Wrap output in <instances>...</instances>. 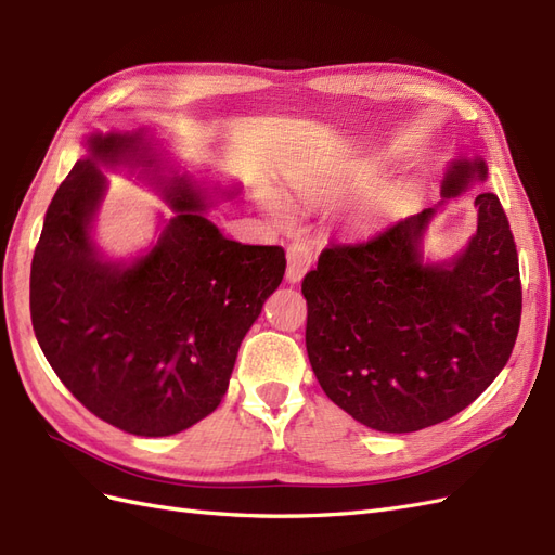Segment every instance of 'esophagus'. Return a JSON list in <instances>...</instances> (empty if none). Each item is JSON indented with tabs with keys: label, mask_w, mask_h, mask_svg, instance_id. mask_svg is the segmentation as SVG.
<instances>
[{
	"label": "esophagus",
	"mask_w": 555,
	"mask_h": 555,
	"mask_svg": "<svg viewBox=\"0 0 555 555\" xmlns=\"http://www.w3.org/2000/svg\"><path fill=\"white\" fill-rule=\"evenodd\" d=\"M312 266V247L306 241L292 243L287 249V280L289 282H300L308 273V268Z\"/></svg>",
	"instance_id": "1"
}]
</instances>
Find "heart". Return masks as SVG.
I'll use <instances>...</instances> for the list:
<instances>
[{
	"label": "heart",
	"instance_id": "b5f03b06",
	"mask_svg": "<svg viewBox=\"0 0 555 555\" xmlns=\"http://www.w3.org/2000/svg\"><path fill=\"white\" fill-rule=\"evenodd\" d=\"M268 208H271V215L275 217L278 222H287L289 220V210H287V206L282 204V201H271V206H268ZM365 210H373V206H367Z\"/></svg>",
	"mask_w": 555,
	"mask_h": 555
}]
</instances>
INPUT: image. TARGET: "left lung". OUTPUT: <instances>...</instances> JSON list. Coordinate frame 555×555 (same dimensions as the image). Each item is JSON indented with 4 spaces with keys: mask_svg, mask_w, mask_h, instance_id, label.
I'll return each mask as SVG.
<instances>
[{
    "mask_svg": "<svg viewBox=\"0 0 555 555\" xmlns=\"http://www.w3.org/2000/svg\"><path fill=\"white\" fill-rule=\"evenodd\" d=\"M486 162L449 166L442 196L486 180ZM477 233L459 257L424 263L426 208L365 243H331L304 278L306 347L324 393L367 428L414 433L475 402L509 361L520 278L507 215L475 198Z\"/></svg>",
    "mask_w": 555,
    "mask_h": 555,
    "instance_id": "left-lung-1",
    "label": "left lung"
}]
</instances>
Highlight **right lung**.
<instances>
[{
	"label": "right lung",
	"instance_id": "obj_1",
	"mask_svg": "<svg viewBox=\"0 0 555 555\" xmlns=\"http://www.w3.org/2000/svg\"><path fill=\"white\" fill-rule=\"evenodd\" d=\"M50 201L31 259L29 312L50 367L106 424L143 438L220 405L238 347L282 282L280 245L224 238L188 178L162 182L176 215L131 263L99 255L90 227L106 192L96 164L153 166L141 133H92Z\"/></svg>",
	"mask_w": 555,
	"mask_h": 555
}]
</instances>
